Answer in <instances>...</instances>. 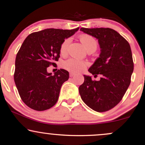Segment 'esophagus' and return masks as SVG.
I'll use <instances>...</instances> for the list:
<instances>
[{"instance_id": "1", "label": "esophagus", "mask_w": 145, "mask_h": 145, "mask_svg": "<svg viewBox=\"0 0 145 145\" xmlns=\"http://www.w3.org/2000/svg\"><path fill=\"white\" fill-rule=\"evenodd\" d=\"M75 73H72V72H71V73H70V77H73V76H74V75H75Z\"/></svg>"}]
</instances>
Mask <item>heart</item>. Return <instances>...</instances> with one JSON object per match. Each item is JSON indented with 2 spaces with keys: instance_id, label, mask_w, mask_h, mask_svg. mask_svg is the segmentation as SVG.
<instances>
[{
  "instance_id": "b5f03b06",
  "label": "heart",
  "mask_w": 145,
  "mask_h": 145,
  "mask_svg": "<svg viewBox=\"0 0 145 145\" xmlns=\"http://www.w3.org/2000/svg\"><path fill=\"white\" fill-rule=\"evenodd\" d=\"M79 39L89 52H95L98 47L97 40L93 36L88 34H82L79 36ZM71 42V39L67 38L63 40L60 46V54L65 56L68 51L69 46ZM87 66V62L85 61L70 58L63 63V68L69 72L76 73L83 72Z\"/></svg>"
}]
</instances>
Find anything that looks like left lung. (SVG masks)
Returning <instances> with one entry per match:
<instances>
[{
    "instance_id": "8db88e82",
    "label": "left lung",
    "mask_w": 145,
    "mask_h": 145,
    "mask_svg": "<svg viewBox=\"0 0 145 145\" xmlns=\"http://www.w3.org/2000/svg\"><path fill=\"white\" fill-rule=\"evenodd\" d=\"M81 31L99 40L100 57L89 72L99 81L84 75V83L79 87L83 101L93 110L104 112L115 107L127 91L131 83L134 64L127 40L110 28L82 27Z\"/></svg>"
}]
</instances>
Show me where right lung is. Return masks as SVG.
Returning <instances> with one entry per match:
<instances>
[{
	"label": "right lung",
	"instance_id": "add662e5",
	"mask_svg": "<svg viewBox=\"0 0 145 145\" xmlns=\"http://www.w3.org/2000/svg\"><path fill=\"white\" fill-rule=\"evenodd\" d=\"M78 29H46L32 33L24 40L16 55L14 79L20 98L30 108L43 111L57 103L69 72L60 69L52 75L46 69L56 64L63 40Z\"/></svg>",
	"mask_w": 145,
	"mask_h": 145
}]
</instances>
